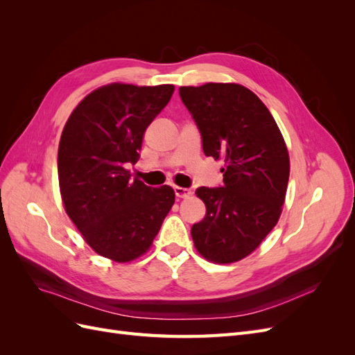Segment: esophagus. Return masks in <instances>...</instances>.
<instances>
[{
  "instance_id": "1",
  "label": "esophagus",
  "mask_w": 355,
  "mask_h": 355,
  "mask_svg": "<svg viewBox=\"0 0 355 355\" xmlns=\"http://www.w3.org/2000/svg\"><path fill=\"white\" fill-rule=\"evenodd\" d=\"M175 191V196L178 198H188L191 196V191L188 188H180V187H175L173 188Z\"/></svg>"
}]
</instances>
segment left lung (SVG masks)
Instances as JSON below:
<instances>
[{
  "mask_svg": "<svg viewBox=\"0 0 355 355\" xmlns=\"http://www.w3.org/2000/svg\"><path fill=\"white\" fill-rule=\"evenodd\" d=\"M179 96L201 135L206 157L223 159V185L200 187L206 216L191 228L197 250L216 263L250 254L282 214L288 153L271 112L240 84L180 87Z\"/></svg>",
  "mask_w": 355,
  "mask_h": 355,
  "instance_id": "obj_1",
  "label": "left lung"
}]
</instances>
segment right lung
Instances as JSON below:
<instances>
[{"label": "right lung", "mask_w": 355, "mask_h": 355, "mask_svg": "<svg viewBox=\"0 0 355 355\" xmlns=\"http://www.w3.org/2000/svg\"><path fill=\"white\" fill-rule=\"evenodd\" d=\"M175 87L110 84L78 103L62 132L58 173L68 216L92 249L128 262L151 247L175 191L130 180L144 133Z\"/></svg>", "instance_id": "1"}]
</instances>
